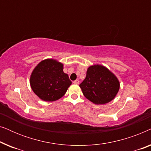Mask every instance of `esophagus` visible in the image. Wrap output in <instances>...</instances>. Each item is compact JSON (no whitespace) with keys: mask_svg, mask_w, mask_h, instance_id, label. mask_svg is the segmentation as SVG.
I'll use <instances>...</instances> for the list:
<instances>
[{"mask_svg":"<svg viewBox=\"0 0 151 151\" xmlns=\"http://www.w3.org/2000/svg\"><path fill=\"white\" fill-rule=\"evenodd\" d=\"M79 80H75V81H73V83L74 84H79Z\"/></svg>","mask_w":151,"mask_h":151,"instance_id":"34e87169","label":"esophagus"}]
</instances>
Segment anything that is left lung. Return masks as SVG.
Returning a JSON list of instances; mask_svg holds the SVG:
<instances>
[{"label":"left lung","mask_w":151,"mask_h":151,"mask_svg":"<svg viewBox=\"0 0 151 151\" xmlns=\"http://www.w3.org/2000/svg\"><path fill=\"white\" fill-rule=\"evenodd\" d=\"M83 95L95 104H104L115 98L120 84L114 73L101 65L90 66L80 84Z\"/></svg>","instance_id":"1"}]
</instances>
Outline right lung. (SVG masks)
<instances>
[{
    "label": "right lung",
    "instance_id": "obj_1",
    "mask_svg": "<svg viewBox=\"0 0 151 151\" xmlns=\"http://www.w3.org/2000/svg\"><path fill=\"white\" fill-rule=\"evenodd\" d=\"M68 74L64 73L63 64L54 59L39 63L30 76V86L39 98L53 102L61 98L71 84Z\"/></svg>",
    "mask_w": 151,
    "mask_h": 151
}]
</instances>
